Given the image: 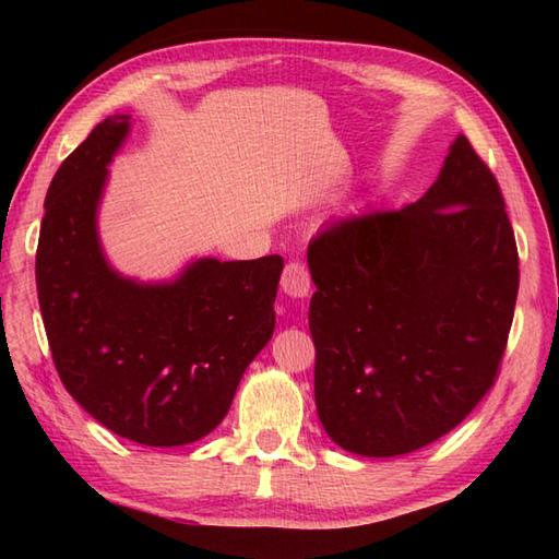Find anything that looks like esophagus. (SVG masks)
Returning a JSON list of instances; mask_svg holds the SVG:
<instances>
[{"mask_svg":"<svg viewBox=\"0 0 559 559\" xmlns=\"http://www.w3.org/2000/svg\"><path fill=\"white\" fill-rule=\"evenodd\" d=\"M310 269H307L302 261H290L283 269V276H281V288L290 298H305L307 293H310Z\"/></svg>","mask_w":559,"mask_h":559,"instance_id":"obj_1","label":"esophagus"}]
</instances>
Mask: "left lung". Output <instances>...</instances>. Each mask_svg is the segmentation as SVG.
Returning a JSON list of instances; mask_svg holds the SVG:
<instances>
[{
	"mask_svg": "<svg viewBox=\"0 0 559 559\" xmlns=\"http://www.w3.org/2000/svg\"><path fill=\"white\" fill-rule=\"evenodd\" d=\"M307 261L314 399L338 447L408 454L454 430L492 389L519 252L502 189L466 136L423 199L334 221Z\"/></svg>",
	"mask_w": 559,
	"mask_h": 559,
	"instance_id": "1",
	"label": "left lung"
}]
</instances>
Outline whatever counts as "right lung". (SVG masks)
<instances>
[{
	"mask_svg": "<svg viewBox=\"0 0 559 559\" xmlns=\"http://www.w3.org/2000/svg\"><path fill=\"white\" fill-rule=\"evenodd\" d=\"M129 117L103 120L45 197L35 281L52 362L79 406L146 447L197 442L228 413L276 324L283 259H199L170 286H139L103 259L96 209Z\"/></svg>",
	"mask_w": 559,
	"mask_h": 559,
	"instance_id": "obj_1",
	"label": "right lung"
}]
</instances>
